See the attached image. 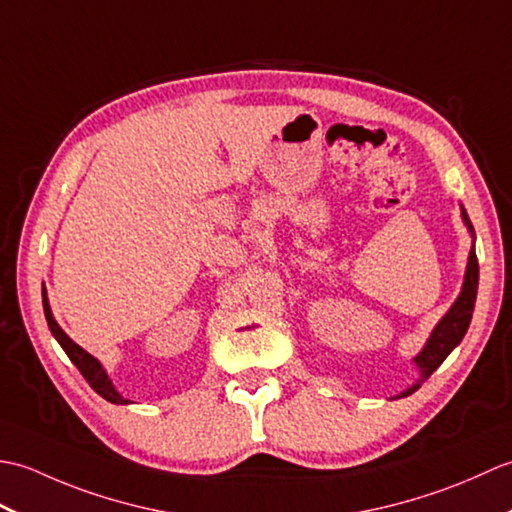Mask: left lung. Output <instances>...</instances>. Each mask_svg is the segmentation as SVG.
<instances>
[{
    "label": "left lung",
    "mask_w": 512,
    "mask_h": 512,
    "mask_svg": "<svg viewBox=\"0 0 512 512\" xmlns=\"http://www.w3.org/2000/svg\"><path fill=\"white\" fill-rule=\"evenodd\" d=\"M460 211H462L464 226L469 228V233L473 237V246H471V253H469V262H466L462 290H460L458 299L453 301V306L449 308V312L444 314V317L438 321L436 328H433V332L429 334V339H427V343H424L422 350L416 354V358H413V363H416L418 372H420V378L411 387H407L405 391H400V394L394 396L391 400L411 396L413 391L420 389L424 380H427L433 372H436V369L444 363V358H447L455 350V347L460 345L466 330H469V325H471L475 299H477V284H480V266H477V255H475L473 224L469 220V215H466L462 204H460Z\"/></svg>",
    "instance_id": "8db88e82"
}]
</instances>
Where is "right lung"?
<instances>
[{"label":"right lung","instance_id":"add662e5","mask_svg":"<svg viewBox=\"0 0 512 512\" xmlns=\"http://www.w3.org/2000/svg\"><path fill=\"white\" fill-rule=\"evenodd\" d=\"M41 297H43V312H46V321H48V328H50L52 336L59 341V345L63 347V352L68 354L70 361H72L76 367H79V372L83 374L85 380H88L90 387L96 391V394L103 396L105 400L114 402V405H129V402H132V400H127V398H123L121 394H118V389L114 387L110 376H107L105 367H103L99 361H96V358H94L90 352H85L81 345H76V343L70 339V336L61 330V325H59L57 321H54L52 310H50V301H48L46 286L41 288Z\"/></svg>","mask_w":512,"mask_h":512}]
</instances>
